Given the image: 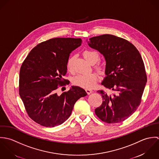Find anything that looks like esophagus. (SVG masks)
Wrapping results in <instances>:
<instances>
[{
    "mask_svg": "<svg viewBox=\"0 0 159 159\" xmlns=\"http://www.w3.org/2000/svg\"><path fill=\"white\" fill-rule=\"evenodd\" d=\"M85 91H86V92L87 93V94H89V95H90V94H91V93H93V90H90V89H86Z\"/></svg>",
    "mask_w": 159,
    "mask_h": 159,
    "instance_id": "34e87169",
    "label": "esophagus"
}]
</instances>
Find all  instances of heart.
Returning a JSON list of instances; mask_svg holds the SVG:
<instances>
[{"instance_id":"1","label":"heart","mask_w":159,"mask_h":159,"mask_svg":"<svg viewBox=\"0 0 159 159\" xmlns=\"http://www.w3.org/2000/svg\"><path fill=\"white\" fill-rule=\"evenodd\" d=\"M84 57L91 64H95L99 60L98 53L94 51L87 50L84 51ZM74 60V57H70L66 62V68L67 70L71 72L73 70V64ZM96 70L100 74H102L104 72V67L102 66H96ZM98 80V76L95 73H90L88 74H79L74 77L72 80V83L74 85L85 89H90L95 86L96 82Z\"/></svg>"}]
</instances>
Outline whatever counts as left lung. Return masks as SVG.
Segmentation results:
<instances>
[{
	"label": "left lung",
	"mask_w": 159,
	"mask_h": 159,
	"mask_svg": "<svg viewBox=\"0 0 159 159\" xmlns=\"http://www.w3.org/2000/svg\"><path fill=\"white\" fill-rule=\"evenodd\" d=\"M87 40L106 60V77L101 85L115 92L109 95L103 90L98 91L103 101L95 114L106 123L123 122L139 106L147 82L141 56L131 43L114 35L104 34Z\"/></svg>",
	"instance_id": "1"
}]
</instances>
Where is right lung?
<instances>
[{
	"label": "right lung",
	"instance_id": "obj_1",
	"mask_svg": "<svg viewBox=\"0 0 159 159\" xmlns=\"http://www.w3.org/2000/svg\"><path fill=\"white\" fill-rule=\"evenodd\" d=\"M81 44L80 38L51 39L35 47L22 64L20 96L36 123L46 127L62 124L70 116L75 102L87 95L77 86H72L60 95L57 93L58 87L67 82L63 77L70 53Z\"/></svg>",
	"mask_w": 159,
	"mask_h": 159
}]
</instances>
